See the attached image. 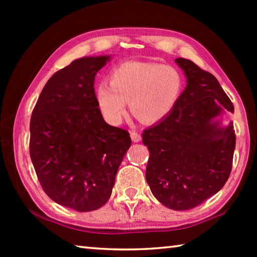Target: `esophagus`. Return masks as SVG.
<instances>
[{
	"label": "esophagus",
	"mask_w": 257,
	"mask_h": 257,
	"mask_svg": "<svg viewBox=\"0 0 257 257\" xmlns=\"http://www.w3.org/2000/svg\"><path fill=\"white\" fill-rule=\"evenodd\" d=\"M130 137H132V141H133L134 143L141 142V139H142L141 134L137 133L136 130H133V132H130Z\"/></svg>",
	"instance_id": "obj_1"
}]
</instances>
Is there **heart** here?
Wrapping results in <instances>:
<instances>
[{
    "label": "heart",
    "mask_w": 257,
    "mask_h": 257,
    "mask_svg": "<svg viewBox=\"0 0 257 257\" xmlns=\"http://www.w3.org/2000/svg\"><path fill=\"white\" fill-rule=\"evenodd\" d=\"M110 85L96 88L99 110L106 121L118 124L125 113V102L133 114L144 123H155L170 114L184 86L176 68L154 62H125L113 69Z\"/></svg>",
    "instance_id": "obj_1"
}]
</instances>
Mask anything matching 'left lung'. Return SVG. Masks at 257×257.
I'll list each match as a JSON object with an SVG mask.
<instances>
[{
	"label": "left lung",
	"mask_w": 257,
	"mask_h": 257,
	"mask_svg": "<svg viewBox=\"0 0 257 257\" xmlns=\"http://www.w3.org/2000/svg\"><path fill=\"white\" fill-rule=\"evenodd\" d=\"M176 62L187 78L179 101L167 118L144 130L150 151L146 181L160 203L189 210L216 194L232 168L236 135L214 118L233 104L212 73L184 58Z\"/></svg>",
	"instance_id": "left-lung-1"
}]
</instances>
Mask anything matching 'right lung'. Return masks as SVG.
<instances>
[{
	"mask_svg": "<svg viewBox=\"0 0 257 257\" xmlns=\"http://www.w3.org/2000/svg\"><path fill=\"white\" fill-rule=\"evenodd\" d=\"M110 56H88L56 71L30 119L29 153L43 190L78 212L97 210L111 196L132 145L127 130L107 124L94 89Z\"/></svg>",
	"mask_w": 257,
	"mask_h": 257,
	"instance_id": "obj_1",
	"label": "right lung"
}]
</instances>
